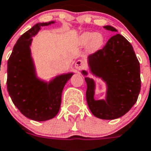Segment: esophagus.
Wrapping results in <instances>:
<instances>
[{
	"label": "esophagus",
	"instance_id": "esophagus-1",
	"mask_svg": "<svg viewBox=\"0 0 151 151\" xmlns=\"http://www.w3.org/2000/svg\"><path fill=\"white\" fill-rule=\"evenodd\" d=\"M86 67V63L82 60H78L75 64V68L79 71H81Z\"/></svg>",
	"mask_w": 151,
	"mask_h": 151
}]
</instances>
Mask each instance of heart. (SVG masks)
<instances>
[{
    "label": "heart",
    "mask_w": 151,
    "mask_h": 151,
    "mask_svg": "<svg viewBox=\"0 0 151 151\" xmlns=\"http://www.w3.org/2000/svg\"><path fill=\"white\" fill-rule=\"evenodd\" d=\"M104 39L103 35L101 33L93 32H84L79 37V43L82 47L89 46V49L91 51H96L99 50L103 45Z\"/></svg>",
    "instance_id": "b5f03b06"
}]
</instances>
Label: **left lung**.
Returning a JSON list of instances; mask_svg holds the SVG:
<instances>
[{
    "mask_svg": "<svg viewBox=\"0 0 151 151\" xmlns=\"http://www.w3.org/2000/svg\"><path fill=\"white\" fill-rule=\"evenodd\" d=\"M107 30L117 32L111 26ZM91 72L108 85L106 100L96 101L94 82L86 77V101L90 111L96 118L111 120L120 118L129 111L138 99L141 79L139 62L131 43L121 34L111 37L102 49L88 58ZM83 74L86 72L83 71Z\"/></svg>",
    "mask_w": 151,
    "mask_h": 151,
    "instance_id": "obj_1",
    "label": "left lung"
}]
</instances>
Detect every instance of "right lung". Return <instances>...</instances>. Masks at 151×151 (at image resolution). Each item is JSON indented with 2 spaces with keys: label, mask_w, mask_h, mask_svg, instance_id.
<instances>
[{
  "label": "right lung",
  "mask_w": 151,
  "mask_h": 151,
  "mask_svg": "<svg viewBox=\"0 0 151 151\" xmlns=\"http://www.w3.org/2000/svg\"><path fill=\"white\" fill-rule=\"evenodd\" d=\"M38 23L19 37L8 61L7 89L12 101L22 114L34 121H47L58 113L63 88L73 73L61 75L49 83L37 79L29 46L41 26Z\"/></svg>",
  "instance_id": "1"
}]
</instances>
